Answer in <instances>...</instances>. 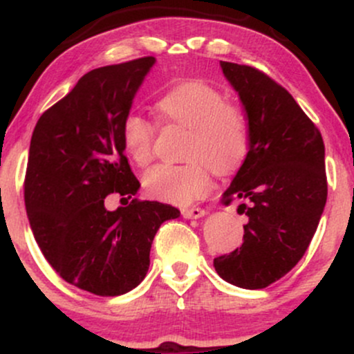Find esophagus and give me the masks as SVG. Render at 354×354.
I'll return each mask as SVG.
<instances>
[{"label": "esophagus", "instance_id": "1", "mask_svg": "<svg viewBox=\"0 0 354 354\" xmlns=\"http://www.w3.org/2000/svg\"><path fill=\"white\" fill-rule=\"evenodd\" d=\"M181 214H183V218H186V219H198V218L205 216L206 211L201 209V208H196V206H194V208L181 209Z\"/></svg>", "mask_w": 354, "mask_h": 354}]
</instances>
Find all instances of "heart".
Returning a JSON list of instances; mask_svg holds the SVG:
<instances>
[{
    "label": "heart",
    "instance_id": "obj_1",
    "mask_svg": "<svg viewBox=\"0 0 354 354\" xmlns=\"http://www.w3.org/2000/svg\"><path fill=\"white\" fill-rule=\"evenodd\" d=\"M166 123L188 128L181 165H156L145 173L149 194L171 205L186 206L200 200L211 186L209 167L230 173L241 165L250 146V128L243 109L209 83L189 80L166 91L156 103ZM124 151L138 166L153 158L154 124L129 113L121 126Z\"/></svg>",
    "mask_w": 354,
    "mask_h": 354
}]
</instances>
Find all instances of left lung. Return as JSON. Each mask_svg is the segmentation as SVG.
<instances>
[{
    "label": "left lung",
    "instance_id": "1",
    "mask_svg": "<svg viewBox=\"0 0 354 354\" xmlns=\"http://www.w3.org/2000/svg\"><path fill=\"white\" fill-rule=\"evenodd\" d=\"M238 93L250 128L248 154L223 193L241 200L243 245L214 258L225 281L261 290L296 266L318 228L328 196L324 143L293 96L265 73L219 61Z\"/></svg>",
    "mask_w": 354,
    "mask_h": 354
}]
</instances>
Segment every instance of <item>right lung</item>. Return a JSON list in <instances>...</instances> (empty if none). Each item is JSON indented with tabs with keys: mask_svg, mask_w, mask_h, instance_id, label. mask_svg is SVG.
Listing matches in <instances>:
<instances>
[{
	"mask_svg": "<svg viewBox=\"0 0 354 354\" xmlns=\"http://www.w3.org/2000/svg\"><path fill=\"white\" fill-rule=\"evenodd\" d=\"M153 56L86 73L44 111L30 145L24 205L39 250L64 281L100 296L124 295L145 279L149 250L166 219L180 209L133 200L140 189L124 156L121 126Z\"/></svg>",
	"mask_w": 354,
	"mask_h": 354,
	"instance_id": "obj_1",
	"label": "right lung"
}]
</instances>
